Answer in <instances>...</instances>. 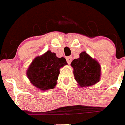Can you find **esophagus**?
I'll list each match as a JSON object with an SVG mask.
<instances>
[{"label": "esophagus", "mask_w": 125, "mask_h": 125, "mask_svg": "<svg viewBox=\"0 0 125 125\" xmlns=\"http://www.w3.org/2000/svg\"><path fill=\"white\" fill-rule=\"evenodd\" d=\"M66 62H67L68 63L70 64L71 63V61H72V57H71V56L67 57L66 58Z\"/></svg>", "instance_id": "34e87169"}]
</instances>
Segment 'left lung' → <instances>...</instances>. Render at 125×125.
<instances>
[{
    "label": "left lung",
    "instance_id": "1",
    "mask_svg": "<svg viewBox=\"0 0 125 125\" xmlns=\"http://www.w3.org/2000/svg\"><path fill=\"white\" fill-rule=\"evenodd\" d=\"M79 58L73 60L75 79L81 87L93 85L99 82L101 66L97 61L92 59L85 52L79 54Z\"/></svg>",
    "mask_w": 125,
    "mask_h": 125
}]
</instances>
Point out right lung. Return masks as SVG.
Listing matches in <instances>:
<instances>
[{"label": "right lung", "instance_id": "1", "mask_svg": "<svg viewBox=\"0 0 125 125\" xmlns=\"http://www.w3.org/2000/svg\"><path fill=\"white\" fill-rule=\"evenodd\" d=\"M65 58L57 57L55 54L48 51L33 60L27 71L30 82L42 90L54 88L60 73V68L66 65Z\"/></svg>", "mask_w": 125, "mask_h": 125}]
</instances>
